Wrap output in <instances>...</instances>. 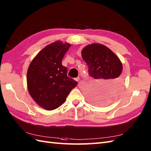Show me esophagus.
Instances as JSON below:
<instances>
[{
    "label": "esophagus",
    "instance_id": "34e87169",
    "mask_svg": "<svg viewBox=\"0 0 151 151\" xmlns=\"http://www.w3.org/2000/svg\"><path fill=\"white\" fill-rule=\"evenodd\" d=\"M75 80H76V81H77V82H78V81H79V80H80V77H77V78H75Z\"/></svg>",
    "mask_w": 151,
    "mask_h": 151
}]
</instances>
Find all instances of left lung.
Wrapping results in <instances>:
<instances>
[{
	"mask_svg": "<svg viewBox=\"0 0 151 151\" xmlns=\"http://www.w3.org/2000/svg\"><path fill=\"white\" fill-rule=\"evenodd\" d=\"M81 53L89 76L95 79L88 95L89 101L100 106L108 104L116 99L123 89L121 60L109 48L97 43L86 46Z\"/></svg>",
	"mask_w": 151,
	"mask_h": 151,
	"instance_id": "left-lung-1",
	"label": "left lung"
}]
</instances>
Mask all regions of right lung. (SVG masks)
<instances>
[{
  "label": "right lung",
  "instance_id": "right-lung-1",
  "mask_svg": "<svg viewBox=\"0 0 151 151\" xmlns=\"http://www.w3.org/2000/svg\"><path fill=\"white\" fill-rule=\"evenodd\" d=\"M70 44L61 41L48 45L32 61L27 71V88L32 98L40 107L52 110L65 102L78 82L67 75L62 64Z\"/></svg>",
  "mask_w": 151,
  "mask_h": 151
}]
</instances>
